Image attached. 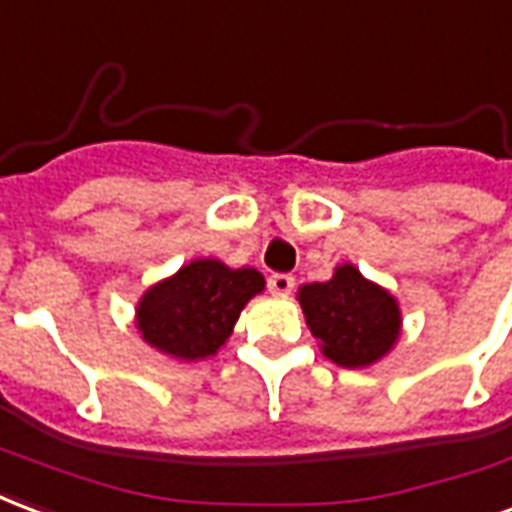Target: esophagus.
I'll return each mask as SVG.
<instances>
[{
    "label": "esophagus",
    "mask_w": 512,
    "mask_h": 512,
    "mask_svg": "<svg viewBox=\"0 0 512 512\" xmlns=\"http://www.w3.org/2000/svg\"><path fill=\"white\" fill-rule=\"evenodd\" d=\"M267 289L272 294H278V297H286L294 289V278L286 275V272H275V275H270V281H267Z\"/></svg>",
    "instance_id": "obj_1"
}]
</instances>
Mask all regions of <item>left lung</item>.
<instances>
[{
    "mask_svg": "<svg viewBox=\"0 0 512 512\" xmlns=\"http://www.w3.org/2000/svg\"><path fill=\"white\" fill-rule=\"evenodd\" d=\"M311 333L327 360L343 368H368L390 352L401 335V311L387 289L352 264L335 267L324 283H305L297 294Z\"/></svg>",
    "mask_w": 512,
    "mask_h": 512,
    "instance_id": "left-lung-1",
    "label": "left lung"
}]
</instances>
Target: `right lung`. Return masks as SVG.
<instances>
[{
	"label": "right lung",
	"mask_w": 512,
	"mask_h": 512,
	"mask_svg": "<svg viewBox=\"0 0 512 512\" xmlns=\"http://www.w3.org/2000/svg\"><path fill=\"white\" fill-rule=\"evenodd\" d=\"M264 289L253 267L231 270L218 259H196L155 283L136 308L141 338L158 352L196 363L226 343L242 308Z\"/></svg>",
	"instance_id": "obj_1"
}]
</instances>
